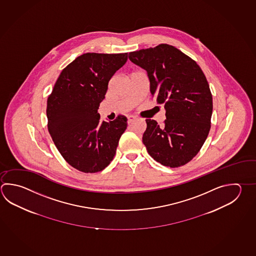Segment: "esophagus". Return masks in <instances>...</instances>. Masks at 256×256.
I'll return each mask as SVG.
<instances>
[{
    "mask_svg": "<svg viewBox=\"0 0 256 256\" xmlns=\"http://www.w3.org/2000/svg\"><path fill=\"white\" fill-rule=\"evenodd\" d=\"M136 118L134 116H128V124H130V123H132L133 121L136 120Z\"/></svg>",
    "mask_w": 256,
    "mask_h": 256,
    "instance_id": "obj_1",
    "label": "esophagus"
}]
</instances>
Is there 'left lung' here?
Here are the masks:
<instances>
[{
    "label": "left lung",
    "mask_w": 256,
    "mask_h": 256,
    "mask_svg": "<svg viewBox=\"0 0 256 256\" xmlns=\"http://www.w3.org/2000/svg\"><path fill=\"white\" fill-rule=\"evenodd\" d=\"M128 58L146 70L151 95L166 108L163 125L146 120L143 144L156 162L182 166L198 154L211 128L208 80L198 63L168 44L132 52Z\"/></svg>",
    "instance_id": "obj_1"
}]
</instances>
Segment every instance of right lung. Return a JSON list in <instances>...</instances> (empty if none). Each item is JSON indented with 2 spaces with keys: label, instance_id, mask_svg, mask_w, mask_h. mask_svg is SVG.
<instances>
[{
  "label": "right lung",
  "instance_id": "right-lung-1",
  "mask_svg": "<svg viewBox=\"0 0 256 256\" xmlns=\"http://www.w3.org/2000/svg\"><path fill=\"white\" fill-rule=\"evenodd\" d=\"M128 54H82L64 68L47 100L48 130L63 158L83 173L106 168L116 154L128 118L100 121L98 110L111 77Z\"/></svg>",
  "mask_w": 256,
  "mask_h": 256
}]
</instances>
